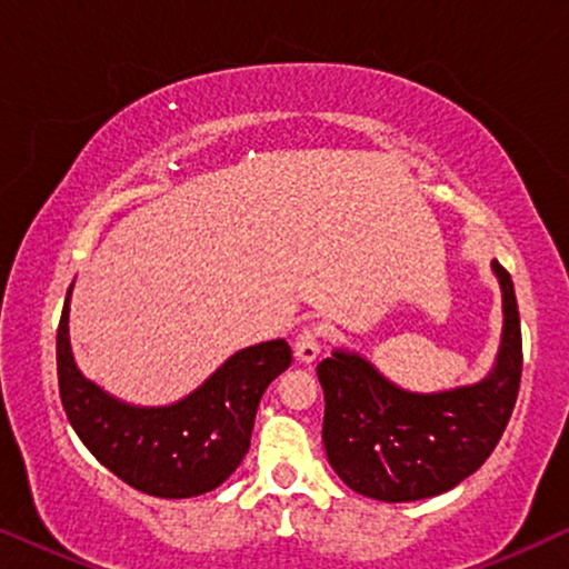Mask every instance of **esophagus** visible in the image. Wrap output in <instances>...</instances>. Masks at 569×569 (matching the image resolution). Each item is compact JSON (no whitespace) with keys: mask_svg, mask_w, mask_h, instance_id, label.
Masks as SVG:
<instances>
[{"mask_svg":"<svg viewBox=\"0 0 569 569\" xmlns=\"http://www.w3.org/2000/svg\"><path fill=\"white\" fill-rule=\"evenodd\" d=\"M321 355V341H318V331L316 329H302L300 337L295 339V357L302 365H313Z\"/></svg>","mask_w":569,"mask_h":569,"instance_id":"1","label":"esophagus"}]
</instances>
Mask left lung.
<instances>
[{"label": "left lung", "mask_w": 569, "mask_h": 569, "mask_svg": "<svg viewBox=\"0 0 569 569\" xmlns=\"http://www.w3.org/2000/svg\"><path fill=\"white\" fill-rule=\"evenodd\" d=\"M492 274L502 295V333L492 368L477 383L409 391L349 347L318 365L326 458L357 495L380 502L442 495L471 477L500 442L518 399L523 347L512 279L497 261Z\"/></svg>", "instance_id": "left-lung-1"}]
</instances>
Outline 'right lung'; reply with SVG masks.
I'll list each match as a JSON object with an SVG mask.
<instances>
[{
	"instance_id": "right-lung-1",
	"label": "right lung",
	"mask_w": 569,
	"mask_h": 569,
	"mask_svg": "<svg viewBox=\"0 0 569 569\" xmlns=\"http://www.w3.org/2000/svg\"><path fill=\"white\" fill-rule=\"evenodd\" d=\"M69 287L57 331L59 393L84 448L139 492L186 500L212 492L238 469L271 380L290 368L284 339L238 349L178 401L144 407L116 399L77 368L69 339Z\"/></svg>"
}]
</instances>
